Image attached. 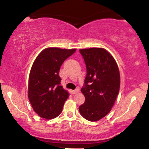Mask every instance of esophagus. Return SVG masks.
<instances>
[{
    "mask_svg": "<svg viewBox=\"0 0 149 149\" xmlns=\"http://www.w3.org/2000/svg\"><path fill=\"white\" fill-rule=\"evenodd\" d=\"M79 92H80V90L78 88H77V89H76V90H73V94H77V93H78Z\"/></svg>",
    "mask_w": 149,
    "mask_h": 149,
    "instance_id": "1",
    "label": "esophagus"
}]
</instances>
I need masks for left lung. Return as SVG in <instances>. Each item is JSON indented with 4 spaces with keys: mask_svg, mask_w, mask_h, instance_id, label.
<instances>
[{
    "mask_svg": "<svg viewBox=\"0 0 149 149\" xmlns=\"http://www.w3.org/2000/svg\"><path fill=\"white\" fill-rule=\"evenodd\" d=\"M87 75L81 88L84 104L79 111L84 118L97 121L111 111L119 92L120 72L111 54L103 48L80 49Z\"/></svg>",
    "mask_w": 149,
    "mask_h": 149,
    "instance_id": "left-lung-1",
    "label": "left lung"
}]
</instances>
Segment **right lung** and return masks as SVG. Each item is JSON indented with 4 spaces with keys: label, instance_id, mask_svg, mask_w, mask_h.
Instances as JSON below:
<instances>
[{
    "label": "right lung",
    "instance_id": "add662e5",
    "mask_svg": "<svg viewBox=\"0 0 149 149\" xmlns=\"http://www.w3.org/2000/svg\"><path fill=\"white\" fill-rule=\"evenodd\" d=\"M76 50L48 47L34 61L29 78L28 97L34 111L40 117L52 119L62 111L69 95L60 85L59 72L63 62Z\"/></svg>",
    "mask_w": 149,
    "mask_h": 149
}]
</instances>
